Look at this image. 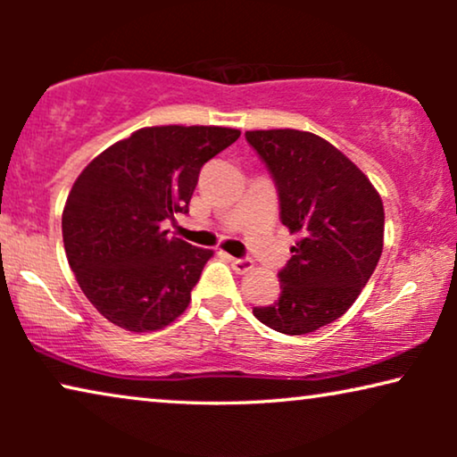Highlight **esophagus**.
<instances>
[{
  "mask_svg": "<svg viewBox=\"0 0 457 457\" xmlns=\"http://www.w3.org/2000/svg\"><path fill=\"white\" fill-rule=\"evenodd\" d=\"M228 262H230V266H233V270L239 274H245L247 270H252V266H253V262L249 258H228Z\"/></svg>",
  "mask_w": 457,
  "mask_h": 457,
  "instance_id": "esophagus-1",
  "label": "esophagus"
}]
</instances>
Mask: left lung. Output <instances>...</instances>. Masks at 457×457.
<instances>
[{
	"instance_id": "obj_1",
	"label": "left lung",
	"mask_w": 457,
	"mask_h": 457,
	"mask_svg": "<svg viewBox=\"0 0 457 457\" xmlns=\"http://www.w3.org/2000/svg\"><path fill=\"white\" fill-rule=\"evenodd\" d=\"M278 193L280 222L299 235L278 272L280 297L253 308L285 335L314 333L345 314L383 253L385 210L366 174L305 130H247Z\"/></svg>"
}]
</instances>
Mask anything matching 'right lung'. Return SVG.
I'll list each match as a JSON object with an SVG mask.
<instances>
[{"instance_id":"add662e5","label":"right lung","mask_w":457,"mask_h":457,"mask_svg":"<svg viewBox=\"0 0 457 457\" xmlns=\"http://www.w3.org/2000/svg\"><path fill=\"white\" fill-rule=\"evenodd\" d=\"M224 127H147L79 174L62 214L68 264L87 299L116 327L164 328L191 302L212 249L162 228L187 214L199 170L239 139Z\"/></svg>"}]
</instances>
